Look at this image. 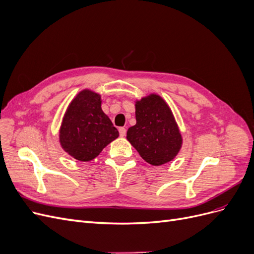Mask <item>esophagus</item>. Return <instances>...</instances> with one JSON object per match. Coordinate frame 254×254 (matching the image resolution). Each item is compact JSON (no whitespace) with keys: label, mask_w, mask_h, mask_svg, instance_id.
<instances>
[{"label":"esophagus","mask_w":254,"mask_h":254,"mask_svg":"<svg viewBox=\"0 0 254 254\" xmlns=\"http://www.w3.org/2000/svg\"><path fill=\"white\" fill-rule=\"evenodd\" d=\"M119 131H120V135L121 136H125L126 135V128L125 127H120L119 128Z\"/></svg>","instance_id":"obj_1"}]
</instances>
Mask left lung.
<instances>
[{"mask_svg": "<svg viewBox=\"0 0 254 254\" xmlns=\"http://www.w3.org/2000/svg\"><path fill=\"white\" fill-rule=\"evenodd\" d=\"M136 124L127 140L146 162L159 166L174 160L182 146V135L170 106L158 94L135 102Z\"/></svg>", "mask_w": 254, "mask_h": 254, "instance_id": "left-lung-1", "label": "left lung"}]
</instances>
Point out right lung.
<instances>
[{
    "instance_id": "add662e5",
    "label": "right lung",
    "mask_w": 254,
    "mask_h": 254,
    "mask_svg": "<svg viewBox=\"0 0 254 254\" xmlns=\"http://www.w3.org/2000/svg\"><path fill=\"white\" fill-rule=\"evenodd\" d=\"M119 137V131L102 110L101 95L84 89L74 97L59 130L61 147L74 159L88 162Z\"/></svg>"
}]
</instances>
